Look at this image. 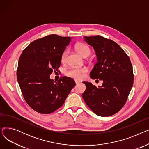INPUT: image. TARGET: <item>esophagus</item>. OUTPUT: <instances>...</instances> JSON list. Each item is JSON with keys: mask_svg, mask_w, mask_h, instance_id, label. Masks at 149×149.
<instances>
[{"mask_svg": "<svg viewBox=\"0 0 149 149\" xmlns=\"http://www.w3.org/2000/svg\"><path fill=\"white\" fill-rule=\"evenodd\" d=\"M75 82L76 84H79V83H80V81H77V80H75Z\"/></svg>", "mask_w": 149, "mask_h": 149, "instance_id": "obj_1", "label": "esophagus"}]
</instances>
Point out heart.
Returning <instances> with one entry per match:
<instances>
[{
    "label": "heart",
    "mask_w": 149,
    "mask_h": 149,
    "mask_svg": "<svg viewBox=\"0 0 149 149\" xmlns=\"http://www.w3.org/2000/svg\"><path fill=\"white\" fill-rule=\"evenodd\" d=\"M75 49L80 55L83 57H86L91 53V50L89 48V47L86 45H85L83 43H78L75 45ZM68 51L65 50L62 53L61 56V61L62 63H65L66 59V57L68 56ZM87 69L85 68H72L68 70L66 75L69 77L73 78L76 80H81L84 76V74L87 72Z\"/></svg>",
    "instance_id": "1"
}]
</instances>
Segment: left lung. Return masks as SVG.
<instances>
[{
    "instance_id": "obj_1",
    "label": "left lung",
    "mask_w": 149,
    "mask_h": 149,
    "mask_svg": "<svg viewBox=\"0 0 149 149\" xmlns=\"http://www.w3.org/2000/svg\"><path fill=\"white\" fill-rule=\"evenodd\" d=\"M84 40L93 47L97 56L90 77L103 83L97 88L91 83L83 82L86 88L82 97L97 115L111 116L126 103L132 88L134 73L130 60L121 47L110 39L96 36H84Z\"/></svg>"
}]
</instances>
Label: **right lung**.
I'll return each mask as SVG.
<instances>
[{"label": "right lung", "mask_w": 149, "mask_h": 149, "mask_svg": "<svg viewBox=\"0 0 149 149\" xmlns=\"http://www.w3.org/2000/svg\"><path fill=\"white\" fill-rule=\"evenodd\" d=\"M70 37L51 34L37 39L23 50L20 57L17 79L23 98L35 111L49 114L63 104L75 81L63 77L50 79L53 70L61 65V56Z\"/></svg>", "instance_id": "obj_1"}]
</instances>
